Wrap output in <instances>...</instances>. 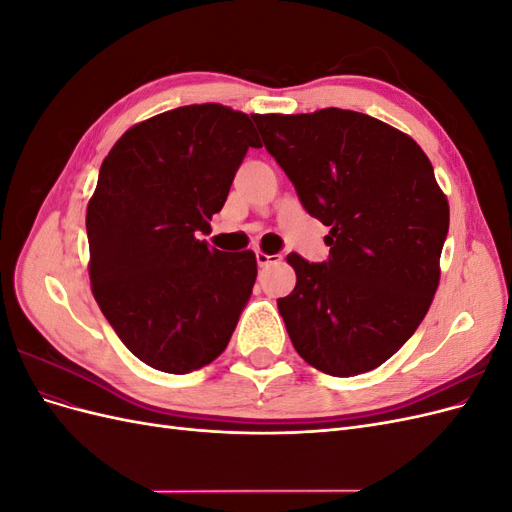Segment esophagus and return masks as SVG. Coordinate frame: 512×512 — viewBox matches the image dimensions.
Masks as SVG:
<instances>
[{"mask_svg":"<svg viewBox=\"0 0 512 512\" xmlns=\"http://www.w3.org/2000/svg\"><path fill=\"white\" fill-rule=\"evenodd\" d=\"M256 260H258V267H269V265H275V262H280V260H282V256H280V254L256 252Z\"/></svg>","mask_w":512,"mask_h":512,"instance_id":"esophagus-1","label":"esophagus"}]
</instances>
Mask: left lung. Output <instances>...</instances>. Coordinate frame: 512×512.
<instances>
[{"label": "left lung", "mask_w": 512, "mask_h": 512, "mask_svg": "<svg viewBox=\"0 0 512 512\" xmlns=\"http://www.w3.org/2000/svg\"><path fill=\"white\" fill-rule=\"evenodd\" d=\"M254 121L303 209L331 226L327 260L286 256L297 286L277 307L294 350L335 378L380 367L440 282L448 203L429 158L408 134L342 108Z\"/></svg>", "instance_id": "obj_1"}]
</instances>
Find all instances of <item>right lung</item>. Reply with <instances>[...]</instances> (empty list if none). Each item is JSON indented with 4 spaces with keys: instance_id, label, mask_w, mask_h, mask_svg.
I'll return each mask as SVG.
<instances>
[{
    "instance_id": "1",
    "label": "right lung",
    "mask_w": 512,
    "mask_h": 512,
    "mask_svg": "<svg viewBox=\"0 0 512 512\" xmlns=\"http://www.w3.org/2000/svg\"><path fill=\"white\" fill-rule=\"evenodd\" d=\"M252 119L190 104L136 123L104 158L87 207L89 280L136 359L190 374L226 350L256 282L254 252L209 250Z\"/></svg>"
}]
</instances>
